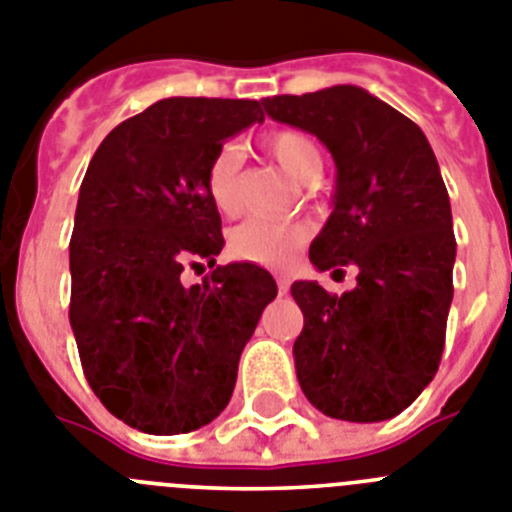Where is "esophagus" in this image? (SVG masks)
<instances>
[{"label":"esophagus","instance_id":"esophagus-1","mask_svg":"<svg viewBox=\"0 0 512 512\" xmlns=\"http://www.w3.org/2000/svg\"><path fill=\"white\" fill-rule=\"evenodd\" d=\"M275 283H278V291L286 293L291 288V278L288 275H275Z\"/></svg>","mask_w":512,"mask_h":512}]
</instances>
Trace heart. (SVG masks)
Listing matches in <instances>:
<instances>
[{
	"label": "heart",
	"mask_w": 512,
	"mask_h": 512,
	"mask_svg": "<svg viewBox=\"0 0 512 512\" xmlns=\"http://www.w3.org/2000/svg\"><path fill=\"white\" fill-rule=\"evenodd\" d=\"M262 149L293 180L306 182L322 172V151L309 133L296 128H278L262 136ZM206 193L216 211L234 216L242 208V154L237 146H221L213 154L206 170ZM306 231L293 224H275V221L250 219L231 231L229 250L237 260L255 262L265 268H283L296 257L304 244Z\"/></svg>",
	"instance_id": "obj_1"
}]
</instances>
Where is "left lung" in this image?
Returning <instances> with one entry per match:
<instances>
[{
  "mask_svg": "<svg viewBox=\"0 0 512 512\" xmlns=\"http://www.w3.org/2000/svg\"><path fill=\"white\" fill-rule=\"evenodd\" d=\"M262 105L335 157V211L309 260L358 268V286L342 296L314 281L291 286L304 311L293 342L301 389L337 420H389L433 381L446 345L456 237L433 149L417 123L353 84Z\"/></svg>",
  "mask_w": 512,
  "mask_h": 512,
  "instance_id": "obj_1",
  "label": "left lung"
}]
</instances>
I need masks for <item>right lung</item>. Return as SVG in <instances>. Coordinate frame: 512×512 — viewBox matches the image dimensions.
I'll list each match as a JSON object with an SVG mask.
<instances>
[{
    "label": "right lung",
    "mask_w": 512,
    "mask_h": 512,
    "mask_svg": "<svg viewBox=\"0 0 512 512\" xmlns=\"http://www.w3.org/2000/svg\"><path fill=\"white\" fill-rule=\"evenodd\" d=\"M265 115L257 100L170 97L105 136L79 188L69 242V322L100 402L151 435L224 412L244 345L278 286L252 262L217 265L221 216L206 170ZM212 275L182 287L181 270Z\"/></svg>",
    "instance_id": "right-lung-1"
}]
</instances>
